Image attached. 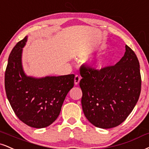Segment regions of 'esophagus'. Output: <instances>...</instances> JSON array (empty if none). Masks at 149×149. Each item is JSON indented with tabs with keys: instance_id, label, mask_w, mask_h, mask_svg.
I'll list each match as a JSON object with an SVG mask.
<instances>
[{
	"instance_id": "34e87169",
	"label": "esophagus",
	"mask_w": 149,
	"mask_h": 149,
	"mask_svg": "<svg viewBox=\"0 0 149 149\" xmlns=\"http://www.w3.org/2000/svg\"><path fill=\"white\" fill-rule=\"evenodd\" d=\"M80 76H78V75H76V76H75V78H74V83L75 85H78L80 82Z\"/></svg>"
}]
</instances>
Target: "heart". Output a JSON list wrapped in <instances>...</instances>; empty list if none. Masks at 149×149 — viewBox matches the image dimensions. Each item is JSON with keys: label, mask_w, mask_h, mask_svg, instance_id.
<instances>
[{"label": "heart", "mask_w": 149, "mask_h": 149, "mask_svg": "<svg viewBox=\"0 0 149 149\" xmlns=\"http://www.w3.org/2000/svg\"><path fill=\"white\" fill-rule=\"evenodd\" d=\"M104 60H105L104 58H99L98 60L96 61V62H95L94 64V67L96 68V69H101L104 63Z\"/></svg>", "instance_id": "1"}]
</instances>
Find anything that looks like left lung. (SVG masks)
<instances>
[{"label":"left lung","instance_id":"8db88e82","mask_svg":"<svg viewBox=\"0 0 149 149\" xmlns=\"http://www.w3.org/2000/svg\"><path fill=\"white\" fill-rule=\"evenodd\" d=\"M80 75L82 110L89 122L103 129L123 122L141 92L139 63L131 48L126 45L124 55L114 66L100 71L82 66Z\"/></svg>","mask_w":149,"mask_h":149}]
</instances>
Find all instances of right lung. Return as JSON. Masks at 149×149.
<instances>
[{
	"mask_svg": "<svg viewBox=\"0 0 149 149\" xmlns=\"http://www.w3.org/2000/svg\"><path fill=\"white\" fill-rule=\"evenodd\" d=\"M27 41L26 36L10 53L5 75V92L21 121L33 128H42L58 117L66 96L74 85L75 76H28L22 64L23 48Z\"/></svg>",
	"mask_w": 149,
	"mask_h": 149,
	"instance_id": "right-lung-1",
	"label": "right lung"
}]
</instances>
